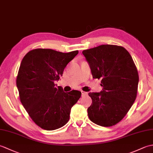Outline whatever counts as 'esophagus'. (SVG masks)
<instances>
[{"mask_svg":"<svg viewBox=\"0 0 153 153\" xmlns=\"http://www.w3.org/2000/svg\"><path fill=\"white\" fill-rule=\"evenodd\" d=\"M81 92H82V96H85V95H88V93H87V92H84V91H81Z\"/></svg>","mask_w":153,"mask_h":153,"instance_id":"obj_1","label":"esophagus"}]
</instances>
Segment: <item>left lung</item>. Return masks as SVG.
<instances>
[{"instance_id": "obj_1", "label": "left lung", "mask_w": 153, "mask_h": 153, "mask_svg": "<svg viewBox=\"0 0 153 153\" xmlns=\"http://www.w3.org/2000/svg\"><path fill=\"white\" fill-rule=\"evenodd\" d=\"M93 78H101L102 90L89 93L88 116L96 124L110 127L123 118L137 97L139 75L130 54L117 45H102L82 52Z\"/></svg>"}]
</instances>
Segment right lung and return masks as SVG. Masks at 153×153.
Wrapping results in <instances>:
<instances>
[{
  "label": "right lung",
  "instance_id": "1",
  "mask_svg": "<svg viewBox=\"0 0 153 153\" xmlns=\"http://www.w3.org/2000/svg\"><path fill=\"white\" fill-rule=\"evenodd\" d=\"M77 54L78 51L64 53L37 48L28 52L22 60L16 79L19 99L32 120L45 130L66 124L71 107L82 95L76 90L65 93L54 84Z\"/></svg>",
  "mask_w": 153,
  "mask_h": 153
}]
</instances>
